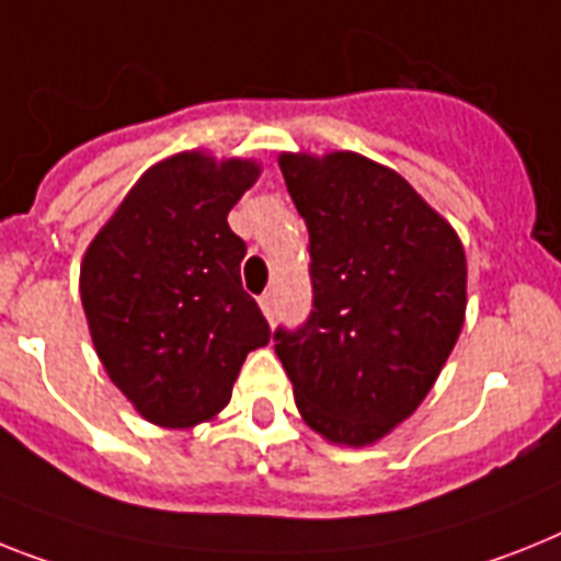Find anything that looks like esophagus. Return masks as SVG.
<instances>
[{
    "mask_svg": "<svg viewBox=\"0 0 561 561\" xmlns=\"http://www.w3.org/2000/svg\"><path fill=\"white\" fill-rule=\"evenodd\" d=\"M259 308H262V313H265V317L273 322V317H276V296H273L271 290L259 296Z\"/></svg>",
    "mask_w": 561,
    "mask_h": 561,
    "instance_id": "34e87169",
    "label": "esophagus"
}]
</instances>
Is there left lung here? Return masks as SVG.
Returning a JSON list of instances; mask_svg holds the SVG:
<instances>
[{"instance_id": "1", "label": "left lung", "mask_w": 561, "mask_h": 561, "mask_svg": "<svg viewBox=\"0 0 561 561\" xmlns=\"http://www.w3.org/2000/svg\"><path fill=\"white\" fill-rule=\"evenodd\" d=\"M308 225L313 310L276 328L296 408L324 439L370 445L411 416L465 322L459 237L399 173L359 153H282Z\"/></svg>"}]
</instances>
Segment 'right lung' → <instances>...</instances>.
I'll return each mask as SVG.
<instances>
[{"mask_svg":"<svg viewBox=\"0 0 561 561\" xmlns=\"http://www.w3.org/2000/svg\"><path fill=\"white\" fill-rule=\"evenodd\" d=\"M259 164L179 153L150 168L84 253L79 290L111 382L148 422L191 427L230 402L271 328L244 294L228 214Z\"/></svg>","mask_w":561,"mask_h":561,"instance_id":"1","label":"right lung"}]
</instances>
